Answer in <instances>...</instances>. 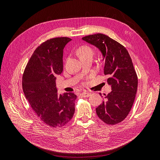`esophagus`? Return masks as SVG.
Listing matches in <instances>:
<instances>
[{"label": "esophagus", "instance_id": "esophagus-1", "mask_svg": "<svg viewBox=\"0 0 160 160\" xmlns=\"http://www.w3.org/2000/svg\"><path fill=\"white\" fill-rule=\"evenodd\" d=\"M80 95L83 97V98H88L89 96H90L91 93H89V92H82V93H80Z\"/></svg>", "mask_w": 160, "mask_h": 160}]
</instances>
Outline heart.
<instances>
[{
  "label": "heart",
  "mask_w": 160,
  "mask_h": 160,
  "mask_svg": "<svg viewBox=\"0 0 160 160\" xmlns=\"http://www.w3.org/2000/svg\"><path fill=\"white\" fill-rule=\"evenodd\" d=\"M77 52L81 58L88 55H93V50L88 46H81L77 50Z\"/></svg>",
  "instance_id": "heart-1"
}]
</instances>
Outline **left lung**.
Instances as JSON below:
<instances>
[{"mask_svg":"<svg viewBox=\"0 0 160 160\" xmlns=\"http://www.w3.org/2000/svg\"><path fill=\"white\" fill-rule=\"evenodd\" d=\"M82 39L101 51L105 61L104 74L111 87V91L105 95L102 103L96 108L97 115L107 124L120 123L132 109L138 89V76L129 52L122 45L103 34H94Z\"/></svg>","mask_w":160,"mask_h":160,"instance_id":"obj_1","label":"left lung"}]
</instances>
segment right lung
<instances>
[{
    "instance_id": "add662e5",
    "label": "right lung",
    "mask_w": 160,
    "mask_h": 160,
    "mask_svg": "<svg viewBox=\"0 0 160 160\" xmlns=\"http://www.w3.org/2000/svg\"><path fill=\"white\" fill-rule=\"evenodd\" d=\"M71 38H51L38 46L31 57L22 75V89L32 110L52 128L65 125L75 113L73 93L58 95L56 76L63 70V49Z\"/></svg>"
}]
</instances>
